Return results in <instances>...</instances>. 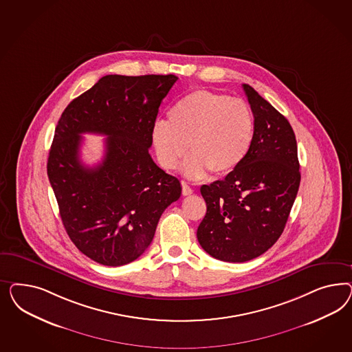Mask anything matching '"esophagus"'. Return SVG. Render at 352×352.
Here are the masks:
<instances>
[{
    "mask_svg": "<svg viewBox=\"0 0 352 352\" xmlns=\"http://www.w3.org/2000/svg\"><path fill=\"white\" fill-rule=\"evenodd\" d=\"M182 193H183V196H188V195L193 193V190H192L188 184H186L184 182H182Z\"/></svg>",
    "mask_w": 352,
    "mask_h": 352,
    "instance_id": "34e87169",
    "label": "esophagus"
}]
</instances>
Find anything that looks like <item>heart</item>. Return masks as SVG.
<instances>
[{
	"instance_id": "heart-1",
	"label": "heart",
	"mask_w": 352,
	"mask_h": 352,
	"mask_svg": "<svg viewBox=\"0 0 352 352\" xmlns=\"http://www.w3.org/2000/svg\"><path fill=\"white\" fill-rule=\"evenodd\" d=\"M169 122L157 120L151 139L157 162L174 170L186 156L183 174L195 181L209 171L223 177L236 170L252 148L256 121L244 100L210 90L183 96L168 113Z\"/></svg>"
}]
</instances>
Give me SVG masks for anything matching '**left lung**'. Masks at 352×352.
<instances>
[{"mask_svg":"<svg viewBox=\"0 0 352 352\" xmlns=\"http://www.w3.org/2000/svg\"><path fill=\"white\" fill-rule=\"evenodd\" d=\"M256 130L244 162L224 179L200 188L206 214L197 228L204 250L224 262L263 254L281 236L300 182L294 131L288 120L243 85Z\"/></svg>","mask_w":352,"mask_h":352,"instance_id":"1","label":"left lung"}]
</instances>
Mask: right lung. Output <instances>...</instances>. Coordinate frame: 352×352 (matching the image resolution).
<instances>
[{
  "label": "right lung",
  "mask_w": 352,
  "mask_h": 352,
  "mask_svg": "<svg viewBox=\"0 0 352 352\" xmlns=\"http://www.w3.org/2000/svg\"><path fill=\"white\" fill-rule=\"evenodd\" d=\"M178 77H102L64 109L47 159V177L64 228L96 263L122 266L148 248L161 214L181 197V182L152 160L151 130ZM107 135L96 167L79 160L80 134Z\"/></svg>",
  "instance_id": "obj_1"
}]
</instances>
